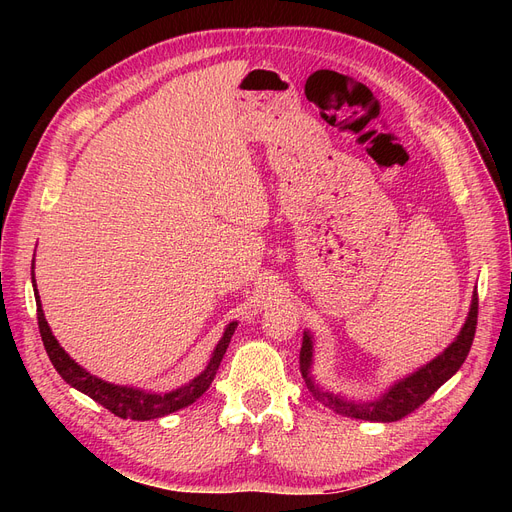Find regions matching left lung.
<instances>
[{
  "label": "left lung",
  "mask_w": 512,
  "mask_h": 512,
  "mask_svg": "<svg viewBox=\"0 0 512 512\" xmlns=\"http://www.w3.org/2000/svg\"><path fill=\"white\" fill-rule=\"evenodd\" d=\"M475 326H477V290L471 297V307L461 332L456 334V338L444 348V351L429 363L417 367L413 373L405 375V378L390 384L380 396H375L373 400H351L342 394H334L330 390L319 388V384H315V378L311 373L313 371V336L309 330H305L303 346H301L303 380L309 392L321 402V405L334 409L338 415L373 421V423H392L419 409L429 396H432L442 384H446L452 375L461 369V365L469 355V348L473 344Z\"/></svg>",
  "instance_id": "8db88e82"
}]
</instances>
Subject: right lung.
I'll list each match as a JSON object with an SVG mask.
<instances>
[{
	"mask_svg": "<svg viewBox=\"0 0 512 512\" xmlns=\"http://www.w3.org/2000/svg\"><path fill=\"white\" fill-rule=\"evenodd\" d=\"M33 290H35V301H37V319H39V332L45 351L49 355V361L56 367V371L62 375V380L76 388L78 392L87 394L95 402H99L101 407L107 411H112L120 419H132V421H149V419H159L166 417L174 411H180L193 402L211 386L215 371H218L226 348L230 344V338L238 326V321H230L226 326L220 342L215 344L211 359L207 367L193 378L188 384L170 390V392H151L143 388H134V386H118L112 382H105L97 375L89 373L85 367H80L66 351L60 346L58 338L51 334V328L45 319L43 307H41V297L37 290V280H35V259H33Z\"/></svg>",
	"mask_w": 512,
	"mask_h": 512,
	"instance_id": "obj_1",
	"label": "right lung"
}]
</instances>
